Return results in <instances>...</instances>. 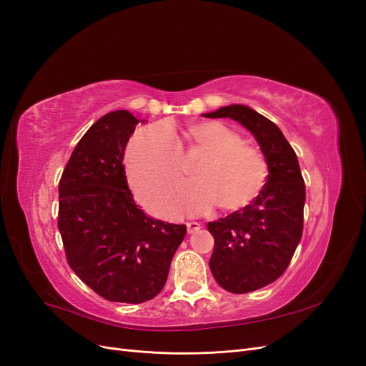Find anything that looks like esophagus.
I'll use <instances>...</instances> for the list:
<instances>
[{"label": "esophagus", "instance_id": "esophagus-1", "mask_svg": "<svg viewBox=\"0 0 366 366\" xmlns=\"http://www.w3.org/2000/svg\"><path fill=\"white\" fill-rule=\"evenodd\" d=\"M186 227H187V234H194V232L200 230L202 224L197 223V221H189V223H186Z\"/></svg>", "mask_w": 366, "mask_h": 366}]
</instances>
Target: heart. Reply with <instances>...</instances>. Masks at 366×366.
Listing matches in <instances>:
<instances>
[{
    "mask_svg": "<svg viewBox=\"0 0 366 366\" xmlns=\"http://www.w3.org/2000/svg\"><path fill=\"white\" fill-rule=\"evenodd\" d=\"M189 149L204 152L194 166L197 180L172 194L184 172L183 149L168 124H154L132 136L125 164L131 189L157 214L202 215L218 204L237 210L257 198L269 177V163L254 147L241 143L235 129L217 120L187 128Z\"/></svg>",
    "mask_w": 366,
    "mask_h": 366,
    "instance_id": "1",
    "label": "heart"
}]
</instances>
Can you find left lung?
Here are the masks:
<instances>
[{
  "label": "left lung",
  "mask_w": 366,
  "mask_h": 366,
  "mask_svg": "<svg viewBox=\"0 0 366 366\" xmlns=\"http://www.w3.org/2000/svg\"><path fill=\"white\" fill-rule=\"evenodd\" d=\"M204 117H230L244 125L269 163L267 183L241 210L207 223L215 244L209 267L230 293H249L287 270L304 229L305 183L296 152L272 120L244 105H229Z\"/></svg>",
  "instance_id": "left-lung-1"
}]
</instances>
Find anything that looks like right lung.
<instances>
[{
  "label": "right lung",
  "instance_id": "add662e5",
  "mask_svg": "<svg viewBox=\"0 0 366 366\" xmlns=\"http://www.w3.org/2000/svg\"><path fill=\"white\" fill-rule=\"evenodd\" d=\"M139 120L108 113L77 143L59 180L58 227L71 270L112 302L140 304L164 287L186 235L143 214L127 183L124 152Z\"/></svg>",
  "mask_w": 366,
  "mask_h": 366
}]
</instances>
